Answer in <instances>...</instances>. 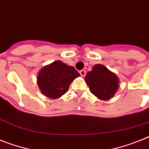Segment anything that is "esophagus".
I'll use <instances>...</instances> for the list:
<instances>
[{"label": "esophagus", "instance_id": "obj_1", "mask_svg": "<svg viewBox=\"0 0 149 149\" xmlns=\"http://www.w3.org/2000/svg\"><path fill=\"white\" fill-rule=\"evenodd\" d=\"M79 73H80V75L82 77H85V75H86V71H85L84 70H81L79 71Z\"/></svg>", "mask_w": 149, "mask_h": 149}]
</instances>
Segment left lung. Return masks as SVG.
<instances>
[{
  "mask_svg": "<svg viewBox=\"0 0 149 149\" xmlns=\"http://www.w3.org/2000/svg\"><path fill=\"white\" fill-rule=\"evenodd\" d=\"M86 82L90 92L99 99L109 100L118 89V78L102 64L94 66L86 74Z\"/></svg>",
  "mask_w": 149,
  "mask_h": 149,
  "instance_id": "left-lung-1",
  "label": "left lung"
}]
</instances>
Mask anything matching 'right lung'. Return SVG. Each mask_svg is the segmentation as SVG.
I'll return each instance as SVG.
<instances>
[{"label":"right lung","mask_w":149,"mask_h":149,"mask_svg":"<svg viewBox=\"0 0 149 149\" xmlns=\"http://www.w3.org/2000/svg\"><path fill=\"white\" fill-rule=\"evenodd\" d=\"M79 76L73 67L60 61L43 67L37 77L38 85L43 95L51 98H57L68 91L70 85Z\"/></svg>","instance_id":"1"}]
</instances>
